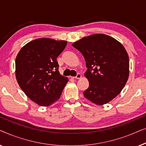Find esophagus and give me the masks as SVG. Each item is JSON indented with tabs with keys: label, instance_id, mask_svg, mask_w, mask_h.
<instances>
[{
	"label": "esophagus",
	"instance_id": "34e87169",
	"mask_svg": "<svg viewBox=\"0 0 146 146\" xmlns=\"http://www.w3.org/2000/svg\"><path fill=\"white\" fill-rule=\"evenodd\" d=\"M81 77H82V76H81L80 74L78 73L77 74H76V76L73 77V78H75V79H80V78Z\"/></svg>",
	"mask_w": 146,
	"mask_h": 146
}]
</instances>
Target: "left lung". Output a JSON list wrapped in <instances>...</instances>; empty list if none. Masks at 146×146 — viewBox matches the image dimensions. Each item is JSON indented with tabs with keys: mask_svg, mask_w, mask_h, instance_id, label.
<instances>
[{
	"mask_svg": "<svg viewBox=\"0 0 146 146\" xmlns=\"http://www.w3.org/2000/svg\"><path fill=\"white\" fill-rule=\"evenodd\" d=\"M72 46L84 57L89 81L84 96L97 105L105 104L116 97L127 82L129 57L118 41L104 34L84 37Z\"/></svg>",
	"mask_w": 146,
	"mask_h": 146,
	"instance_id": "obj_1",
	"label": "left lung"
}]
</instances>
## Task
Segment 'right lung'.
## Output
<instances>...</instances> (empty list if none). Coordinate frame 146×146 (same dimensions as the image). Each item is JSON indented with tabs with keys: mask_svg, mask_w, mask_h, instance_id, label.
Returning a JSON list of instances; mask_svg holds the SVG:
<instances>
[{
	"mask_svg": "<svg viewBox=\"0 0 146 146\" xmlns=\"http://www.w3.org/2000/svg\"><path fill=\"white\" fill-rule=\"evenodd\" d=\"M67 42L38 38L27 43L16 58V78L31 100L48 106L60 97L68 78L60 75L57 57Z\"/></svg>",
	"mask_w": 146,
	"mask_h": 146,
	"instance_id": "right-lung-1",
	"label": "right lung"
}]
</instances>
